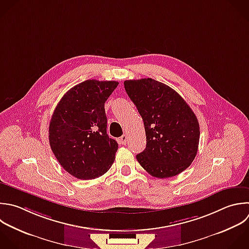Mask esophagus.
<instances>
[{
    "mask_svg": "<svg viewBox=\"0 0 249 249\" xmlns=\"http://www.w3.org/2000/svg\"><path fill=\"white\" fill-rule=\"evenodd\" d=\"M126 141H127V136H126L125 134L122 135V136L120 137V139H119V143L122 144V145H125V144H126Z\"/></svg>",
    "mask_w": 249,
    "mask_h": 249,
    "instance_id": "obj_1",
    "label": "esophagus"
}]
</instances>
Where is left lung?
Returning <instances> with one entry per match:
<instances>
[{"label":"left lung","mask_w":249,"mask_h":249,"mask_svg":"<svg viewBox=\"0 0 249 249\" xmlns=\"http://www.w3.org/2000/svg\"><path fill=\"white\" fill-rule=\"evenodd\" d=\"M143 119L146 148L136 155L152 176L168 178L184 171L196 158L198 121L186 101L171 88L151 78L124 83Z\"/></svg>","instance_id":"obj_1"}]
</instances>
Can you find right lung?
<instances>
[{"label":"right lung","instance_id":"right-lung-1","mask_svg":"<svg viewBox=\"0 0 249 249\" xmlns=\"http://www.w3.org/2000/svg\"><path fill=\"white\" fill-rule=\"evenodd\" d=\"M118 85L115 81H85L63 95L53 114L51 148L61 166L78 179L97 178L115 160L119 146L107 134L104 104Z\"/></svg>","mask_w":249,"mask_h":249}]
</instances>
